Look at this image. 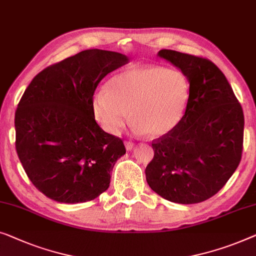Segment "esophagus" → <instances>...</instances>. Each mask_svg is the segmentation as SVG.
Here are the masks:
<instances>
[{"instance_id":"obj_1","label":"esophagus","mask_w":256,"mask_h":256,"mask_svg":"<svg viewBox=\"0 0 256 256\" xmlns=\"http://www.w3.org/2000/svg\"><path fill=\"white\" fill-rule=\"evenodd\" d=\"M124 146H126V149H127L128 151H132L135 148V144L132 143V140H126Z\"/></svg>"}]
</instances>
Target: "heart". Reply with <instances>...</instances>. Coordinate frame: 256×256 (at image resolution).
<instances>
[{
  "mask_svg": "<svg viewBox=\"0 0 256 256\" xmlns=\"http://www.w3.org/2000/svg\"><path fill=\"white\" fill-rule=\"evenodd\" d=\"M190 99V82L178 69L135 66L110 77L92 96V113L104 130L116 135L130 118L137 132L168 134L179 124ZM131 112H128V110Z\"/></svg>",
  "mask_w": 256,
  "mask_h": 256,
  "instance_id": "heart-1",
  "label": "heart"
}]
</instances>
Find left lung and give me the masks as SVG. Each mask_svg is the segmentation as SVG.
Wrapping results in <instances>:
<instances>
[{"mask_svg":"<svg viewBox=\"0 0 256 256\" xmlns=\"http://www.w3.org/2000/svg\"><path fill=\"white\" fill-rule=\"evenodd\" d=\"M158 56L181 70L190 99L179 124L152 142L146 182L162 198L192 204L217 194L238 168L244 112L220 68L206 58L162 50Z\"/></svg>","mask_w":256,"mask_h":256,"instance_id":"8db88e82","label":"left lung"}]
</instances>
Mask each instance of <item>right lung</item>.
Listing matches in <instances>:
<instances>
[{
  "label": "right lung",
  "mask_w": 256,
  "mask_h": 256,
  "mask_svg": "<svg viewBox=\"0 0 256 256\" xmlns=\"http://www.w3.org/2000/svg\"><path fill=\"white\" fill-rule=\"evenodd\" d=\"M124 54L86 50L39 72L14 114L18 158L36 190L60 203L91 201L107 190L119 137L99 127L92 113L96 88L127 64Z\"/></svg>",
  "instance_id": "1"
}]
</instances>
